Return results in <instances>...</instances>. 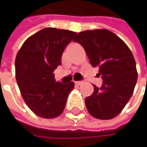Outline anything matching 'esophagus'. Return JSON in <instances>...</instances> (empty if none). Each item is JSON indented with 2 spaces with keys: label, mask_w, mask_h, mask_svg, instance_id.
Wrapping results in <instances>:
<instances>
[{
  "label": "esophagus",
  "mask_w": 147,
  "mask_h": 147,
  "mask_svg": "<svg viewBox=\"0 0 147 147\" xmlns=\"http://www.w3.org/2000/svg\"><path fill=\"white\" fill-rule=\"evenodd\" d=\"M75 83H76V85H82V84L83 83V82H82V81H78V82H75Z\"/></svg>",
  "instance_id": "1"
}]
</instances>
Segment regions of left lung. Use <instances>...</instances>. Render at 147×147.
<instances>
[{"label": "left lung", "mask_w": 147, "mask_h": 147, "mask_svg": "<svg viewBox=\"0 0 147 147\" xmlns=\"http://www.w3.org/2000/svg\"><path fill=\"white\" fill-rule=\"evenodd\" d=\"M74 42L83 47L93 67H99L103 78L100 88L85 99L91 116L101 120L112 119L131 98L138 73L132 52L117 35L106 29L84 30Z\"/></svg>", "instance_id": "1"}]
</instances>
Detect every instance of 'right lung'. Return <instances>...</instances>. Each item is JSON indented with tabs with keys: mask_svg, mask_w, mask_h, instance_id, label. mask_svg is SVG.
<instances>
[{
	"mask_svg": "<svg viewBox=\"0 0 147 147\" xmlns=\"http://www.w3.org/2000/svg\"><path fill=\"white\" fill-rule=\"evenodd\" d=\"M76 32L45 28L25 40L15 59V76L27 106L38 117L55 118L62 114L73 82H56L53 71L61 65L65 47Z\"/></svg>",
	"mask_w": 147,
	"mask_h": 147,
	"instance_id": "obj_1",
	"label": "right lung"
}]
</instances>
